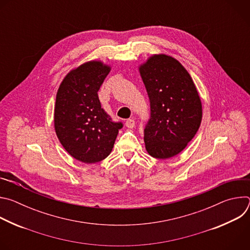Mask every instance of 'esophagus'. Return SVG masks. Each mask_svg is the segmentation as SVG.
<instances>
[{
  "label": "esophagus",
  "instance_id": "34e87169",
  "mask_svg": "<svg viewBox=\"0 0 250 250\" xmlns=\"http://www.w3.org/2000/svg\"><path fill=\"white\" fill-rule=\"evenodd\" d=\"M125 126L128 127V128H133V127L135 126V122H134L133 120L129 119V120H127V121L125 122Z\"/></svg>",
  "mask_w": 250,
  "mask_h": 250
}]
</instances>
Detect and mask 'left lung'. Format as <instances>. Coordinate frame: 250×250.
Wrapping results in <instances>:
<instances>
[{"label": "left lung", "instance_id": "1", "mask_svg": "<svg viewBox=\"0 0 250 250\" xmlns=\"http://www.w3.org/2000/svg\"><path fill=\"white\" fill-rule=\"evenodd\" d=\"M138 70L150 101L146 151L154 158H171L187 146L200 127L199 93L188 71L172 56L154 54Z\"/></svg>", "mask_w": 250, "mask_h": 250}]
</instances>
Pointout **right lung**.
Masks as SVG:
<instances>
[{"instance_id": "add662e5", "label": "right lung", "mask_w": 250, "mask_h": 250, "mask_svg": "<svg viewBox=\"0 0 250 250\" xmlns=\"http://www.w3.org/2000/svg\"><path fill=\"white\" fill-rule=\"evenodd\" d=\"M111 66L92 60L74 68L62 80L54 105V128L64 149L92 164L111 153L122 123H114L102 108L98 91Z\"/></svg>"}]
</instances>
